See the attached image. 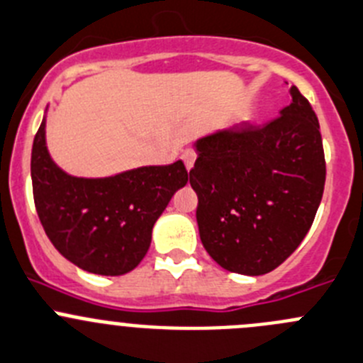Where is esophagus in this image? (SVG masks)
Wrapping results in <instances>:
<instances>
[{"mask_svg":"<svg viewBox=\"0 0 363 363\" xmlns=\"http://www.w3.org/2000/svg\"><path fill=\"white\" fill-rule=\"evenodd\" d=\"M196 158H198V153H196L194 150H185V151H184V155H182V160H184L185 167H187L189 171H191V169L194 167Z\"/></svg>","mask_w":363,"mask_h":363,"instance_id":"obj_1","label":"esophagus"}]
</instances>
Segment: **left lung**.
<instances>
[{"mask_svg":"<svg viewBox=\"0 0 363 363\" xmlns=\"http://www.w3.org/2000/svg\"><path fill=\"white\" fill-rule=\"evenodd\" d=\"M264 126L224 128L196 143L191 169L199 237L226 271L258 276L287 260L308 233L326 182L319 119L308 99Z\"/></svg>","mask_w":363,"mask_h":363,"instance_id":"left-lung-1","label":"left lung"}]
</instances>
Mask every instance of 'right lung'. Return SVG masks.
I'll list each match as a JSON object with an SVG mask.
<instances>
[{
    "label": "right lung",
    "mask_w": 363,
    "mask_h": 363,
    "mask_svg": "<svg viewBox=\"0 0 363 363\" xmlns=\"http://www.w3.org/2000/svg\"><path fill=\"white\" fill-rule=\"evenodd\" d=\"M187 179L182 160L112 178H74L48 155L44 121L33 139L32 185L40 224L62 257L94 274L119 276L140 264L153 224Z\"/></svg>",
    "instance_id": "1"
}]
</instances>
